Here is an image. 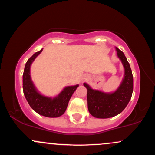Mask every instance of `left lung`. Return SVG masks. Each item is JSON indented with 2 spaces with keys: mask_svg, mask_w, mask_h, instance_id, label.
Listing matches in <instances>:
<instances>
[{
  "mask_svg": "<svg viewBox=\"0 0 155 155\" xmlns=\"http://www.w3.org/2000/svg\"><path fill=\"white\" fill-rule=\"evenodd\" d=\"M118 58L125 69L124 78L118 89L113 93H105L94 90L87 84L84 86L87 89V104L89 113L94 117L109 118L117 115L124 110L133 92V75L126 56L116 47Z\"/></svg>",
  "mask_w": 155,
  "mask_h": 155,
  "instance_id": "8db88e82",
  "label": "left lung"
}]
</instances>
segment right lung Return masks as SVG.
<instances>
[{
	"label": "right lung",
	"instance_id": "add662e5",
	"mask_svg": "<svg viewBox=\"0 0 155 155\" xmlns=\"http://www.w3.org/2000/svg\"><path fill=\"white\" fill-rule=\"evenodd\" d=\"M42 50L35 53L26 62L23 74L24 94L31 109L38 114L47 117H58L66 111L69 100L79 85L67 86L54 98L40 94L31 80L30 66Z\"/></svg>",
	"mask_w": 155,
	"mask_h": 155
}]
</instances>
